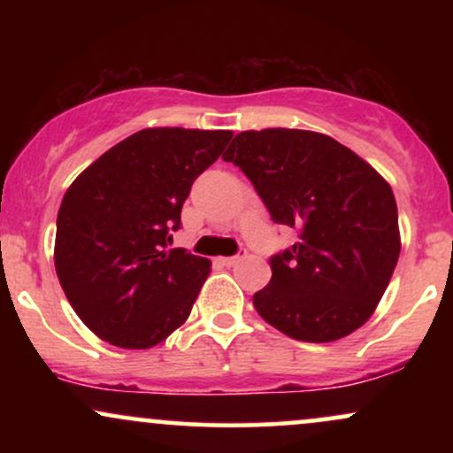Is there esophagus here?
<instances>
[{"mask_svg": "<svg viewBox=\"0 0 453 453\" xmlns=\"http://www.w3.org/2000/svg\"><path fill=\"white\" fill-rule=\"evenodd\" d=\"M244 256H247V253L241 251V253H238V256H232V257H219V264H223V266H227V268H230V266H236V264L241 262V259H242Z\"/></svg>", "mask_w": 453, "mask_h": 453, "instance_id": "obj_1", "label": "esophagus"}]
</instances>
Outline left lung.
Returning <instances> with one entry per match:
<instances>
[{"mask_svg":"<svg viewBox=\"0 0 453 453\" xmlns=\"http://www.w3.org/2000/svg\"><path fill=\"white\" fill-rule=\"evenodd\" d=\"M223 159L247 174L274 223L298 242L270 257L253 296L264 321L306 342L351 334L375 313L400 256L392 187L326 134L270 127L236 134Z\"/></svg>","mask_w":453,"mask_h":453,"instance_id":"1","label":"left lung"}]
</instances>
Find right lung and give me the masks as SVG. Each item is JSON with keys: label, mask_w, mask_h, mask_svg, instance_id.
Listing matches in <instances>:
<instances>
[{"label": "right lung", "mask_w": 453, "mask_h": 453, "mask_svg": "<svg viewBox=\"0 0 453 453\" xmlns=\"http://www.w3.org/2000/svg\"><path fill=\"white\" fill-rule=\"evenodd\" d=\"M230 138L227 129H140L67 187L55 270L72 309L102 341L149 349L187 321L211 259L168 242L191 183Z\"/></svg>", "instance_id": "add662e5"}]
</instances>
